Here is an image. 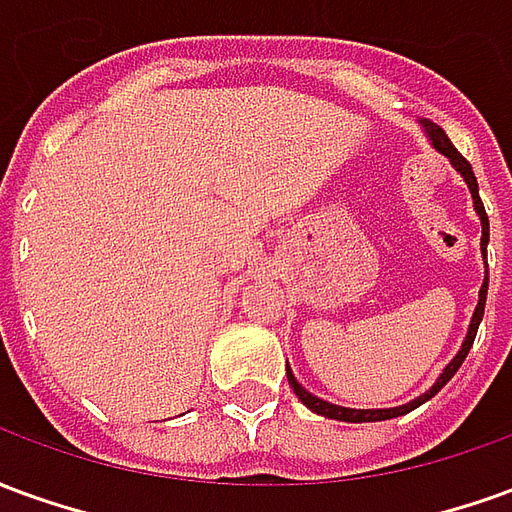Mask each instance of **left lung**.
I'll use <instances>...</instances> for the list:
<instances>
[{
  "label": "left lung",
  "instance_id": "1",
  "mask_svg": "<svg viewBox=\"0 0 512 512\" xmlns=\"http://www.w3.org/2000/svg\"><path fill=\"white\" fill-rule=\"evenodd\" d=\"M419 126L425 128V134H428L430 145L436 147L441 156L450 158V164L455 167V172H458V175L466 180V186H469V191H472L474 211H477V216H480V224H483L480 252H483V260H485V257H488V216H485L483 200H480V189H477V178H474L472 164H469V161H466V158H463L461 153L455 150V145H452L450 139H447V134H444V131L436 126V123H430V120H419ZM485 296H488V266H485V279H483V285H480V299H477V307H474L472 321H469V332H466V337H463V343H461V348H458V354L452 356L450 365L441 370L439 378H436V384L430 386L428 392H422V395L414 397V400H408V403H403V406H395V408H345V406H337V403H329V400H323V397L307 392V389H304V386L296 381L293 370L288 367L290 386H293V392H296V397H299L301 403L310 408V411H315V414H321V417L340 419V422H381V419L403 417V414H408V411H414L417 406H422L425 400H430V397L439 392L441 386L447 384V381H450V378L458 373V367L463 365V359H466V354H469V348H472V343H474V337H477L480 321H483Z\"/></svg>",
  "mask_w": 512,
  "mask_h": 512
}]
</instances>
